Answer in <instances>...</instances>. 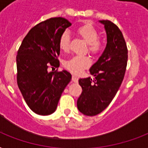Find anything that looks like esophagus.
Masks as SVG:
<instances>
[{
    "mask_svg": "<svg viewBox=\"0 0 148 148\" xmlns=\"http://www.w3.org/2000/svg\"><path fill=\"white\" fill-rule=\"evenodd\" d=\"M72 81L77 83V82H78V77L75 75H72Z\"/></svg>",
    "mask_w": 148,
    "mask_h": 148,
    "instance_id": "esophagus-1",
    "label": "esophagus"
}]
</instances>
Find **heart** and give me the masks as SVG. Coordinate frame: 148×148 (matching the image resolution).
<instances>
[{
	"mask_svg": "<svg viewBox=\"0 0 148 148\" xmlns=\"http://www.w3.org/2000/svg\"><path fill=\"white\" fill-rule=\"evenodd\" d=\"M78 35L88 45V51L94 55L101 53L103 49V43L98 39V31L91 24L86 23L77 28ZM59 47L61 51L67 52L70 48V35L64 31L59 38ZM91 61L88 57H73L65 61L64 67L75 74H81L84 70L90 67Z\"/></svg>",
	"mask_w": 148,
	"mask_h": 148,
	"instance_id": "b5f03b06",
	"label": "heart"
}]
</instances>
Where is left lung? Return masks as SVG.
<instances>
[{
  "instance_id": "left-lung-1",
  "label": "left lung",
  "mask_w": 148,
  "mask_h": 148,
  "mask_svg": "<svg viewBox=\"0 0 148 148\" xmlns=\"http://www.w3.org/2000/svg\"><path fill=\"white\" fill-rule=\"evenodd\" d=\"M104 25L107 45L103 53L90 68L95 77L79 79L82 93L77 101L79 111L87 116L102 112L117 94L124 79L127 62V48L121 31L110 21H99Z\"/></svg>"
}]
</instances>
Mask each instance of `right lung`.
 Returning <instances> with one entry per match:
<instances>
[{
  "instance_id": "add662e5",
  "label": "right lung",
  "mask_w": 148,
  "mask_h": 148,
  "mask_svg": "<svg viewBox=\"0 0 148 148\" xmlns=\"http://www.w3.org/2000/svg\"><path fill=\"white\" fill-rule=\"evenodd\" d=\"M71 25L60 17L40 22L30 30L17 51V85L27 104L38 114L55 111L71 80V74L65 70L49 72L47 69L60 66L59 38Z\"/></svg>"
}]
</instances>
